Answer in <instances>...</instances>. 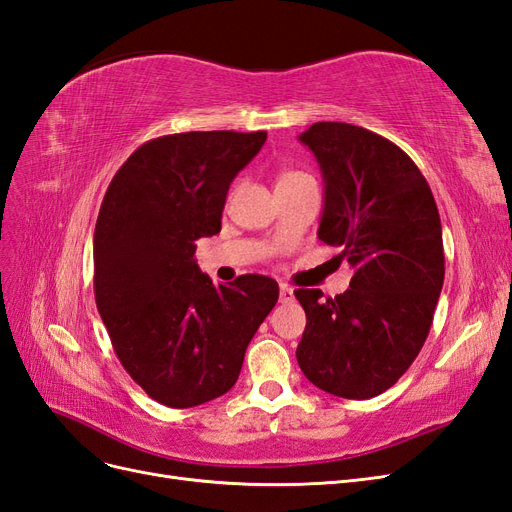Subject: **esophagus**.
I'll use <instances>...</instances> for the list:
<instances>
[{
    "label": "esophagus",
    "mask_w": 512,
    "mask_h": 512,
    "mask_svg": "<svg viewBox=\"0 0 512 512\" xmlns=\"http://www.w3.org/2000/svg\"><path fill=\"white\" fill-rule=\"evenodd\" d=\"M280 301H282V303L294 301V290H292L288 284H280Z\"/></svg>",
    "instance_id": "1"
}]
</instances>
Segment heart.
Returning <instances> with one entry per match:
<instances>
[{"label":"heart","mask_w":512,"mask_h":512,"mask_svg":"<svg viewBox=\"0 0 512 512\" xmlns=\"http://www.w3.org/2000/svg\"><path fill=\"white\" fill-rule=\"evenodd\" d=\"M309 175L301 173V170H284V173L280 175V183H288V181H297V179H305Z\"/></svg>","instance_id":"obj_1"}]
</instances>
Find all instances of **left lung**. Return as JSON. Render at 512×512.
Here are the masks:
<instances>
[{"instance_id": "obj_1", "label": "left lung", "mask_w": 512, "mask_h": 512, "mask_svg": "<svg viewBox=\"0 0 512 512\" xmlns=\"http://www.w3.org/2000/svg\"><path fill=\"white\" fill-rule=\"evenodd\" d=\"M299 141L324 179L318 239L354 269L335 299L299 288L307 324L297 348L305 378L346 399L384 393L429 335L444 284L442 224L418 166L389 138L318 121Z\"/></svg>"}]
</instances>
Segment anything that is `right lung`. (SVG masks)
Returning a JSON list of instances; mask_svg holds the SVG:
<instances>
[{"label":"right lung","instance_id":"right-lung-1","mask_svg":"<svg viewBox=\"0 0 512 512\" xmlns=\"http://www.w3.org/2000/svg\"><path fill=\"white\" fill-rule=\"evenodd\" d=\"M267 132L158 136L121 164L94 232V292L130 378L168 408L232 389L247 344L280 297L267 275L213 286L198 269L200 237L222 228L232 179Z\"/></svg>","mask_w":512,"mask_h":512}]
</instances>
